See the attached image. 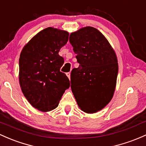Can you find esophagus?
<instances>
[{"mask_svg":"<svg viewBox=\"0 0 146 146\" xmlns=\"http://www.w3.org/2000/svg\"><path fill=\"white\" fill-rule=\"evenodd\" d=\"M66 75L67 76V77L70 79V72H67L66 73Z\"/></svg>","mask_w":146,"mask_h":146,"instance_id":"34e87169","label":"esophagus"}]
</instances>
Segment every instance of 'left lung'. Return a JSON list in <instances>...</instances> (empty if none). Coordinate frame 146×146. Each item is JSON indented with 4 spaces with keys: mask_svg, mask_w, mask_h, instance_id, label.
Returning a JSON list of instances; mask_svg holds the SVG:
<instances>
[{
    "mask_svg": "<svg viewBox=\"0 0 146 146\" xmlns=\"http://www.w3.org/2000/svg\"><path fill=\"white\" fill-rule=\"evenodd\" d=\"M79 63L71 72V88L82 111L93 113L102 109L115 91L118 65L111 46L98 29L85 27L70 35Z\"/></svg>",
    "mask_w": 146,
    "mask_h": 146,
    "instance_id": "obj_1",
    "label": "left lung"
}]
</instances>
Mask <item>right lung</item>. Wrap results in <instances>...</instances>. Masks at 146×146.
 Masks as SVG:
<instances>
[{
	"mask_svg": "<svg viewBox=\"0 0 146 146\" xmlns=\"http://www.w3.org/2000/svg\"><path fill=\"white\" fill-rule=\"evenodd\" d=\"M69 33L48 27L34 36L19 58V84L23 95L35 109L46 112L56 109L70 80L60 72L64 58L58 54Z\"/></svg>",
	"mask_w": 146,
	"mask_h": 146,
	"instance_id": "obj_1",
	"label": "right lung"
}]
</instances>
